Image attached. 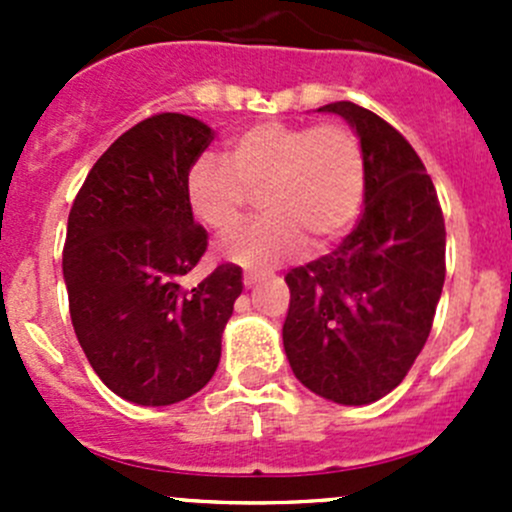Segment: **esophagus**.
Returning <instances> with one entry per match:
<instances>
[{"mask_svg":"<svg viewBox=\"0 0 512 512\" xmlns=\"http://www.w3.org/2000/svg\"><path fill=\"white\" fill-rule=\"evenodd\" d=\"M242 282H245V287H255L257 282H260V275H252V272H245V277H242Z\"/></svg>","mask_w":512,"mask_h":512,"instance_id":"1","label":"esophagus"}]
</instances>
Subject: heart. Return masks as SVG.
Here are the masks:
<instances>
[{
    "label": "heart",
    "mask_w": 512,
    "mask_h": 512,
    "mask_svg": "<svg viewBox=\"0 0 512 512\" xmlns=\"http://www.w3.org/2000/svg\"><path fill=\"white\" fill-rule=\"evenodd\" d=\"M364 148L344 123L265 121L237 133L227 163L203 153L185 173L190 213L215 232L242 218L260 190L265 215L223 242V255L247 270H267L304 240L327 250L354 225L364 200Z\"/></svg>",
    "instance_id": "b5f03b06"
}]
</instances>
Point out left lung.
Returning a JSON list of instances; mask_svg holds the SVG:
<instances>
[{
    "mask_svg": "<svg viewBox=\"0 0 512 512\" xmlns=\"http://www.w3.org/2000/svg\"><path fill=\"white\" fill-rule=\"evenodd\" d=\"M364 148V215L329 255L287 272L282 327L294 376L344 406L404 381L431 332L446 280V225L431 175L391 123L352 101L327 103Z\"/></svg>",
    "mask_w": 512,
    "mask_h": 512,
    "instance_id": "1",
    "label": "left lung"
}]
</instances>
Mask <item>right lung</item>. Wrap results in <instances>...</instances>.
Masks as SVG:
<instances>
[{
    "instance_id": "1",
    "label": "right lung",
    "mask_w": 512,
    "mask_h": 512,
    "mask_svg": "<svg viewBox=\"0 0 512 512\" xmlns=\"http://www.w3.org/2000/svg\"><path fill=\"white\" fill-rule=\"evenodd\" d=\"M213 136L198 118L156 113L111 143L71 205V324L98 379L133 404H178L213 379L242 292V270L230 262L183 287L208 250L185 173Z\"/></svg>"
}]
</instances>
